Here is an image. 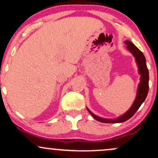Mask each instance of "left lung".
Instances as JSON below:
<instances>
[{"label":"left lung","instance_id":"left-lung-1","mask_svg":"<svg viewBox=\"0 0 158 158\" xmlns=\"http://www.w3.org/2000/svg\"><path fill=\"white\" fill-rule=\"evenodd\" d=\"M125 44L127 45V47L133 56H135V61L137 62V65L139 66V71L141 74V82L139 83L138 88V92H137L136 99L134 101L133 106L130 108L128 111H127L122 116L119 117L117 119L110 120V119H104V118H99V117L96 116L94 114H93L87 108L89 112L92 115L93 118L96 120H99L100 122H103V123H122L126 120H129L130 118L133 116V114L136 112L137 110L141 106L145 99H146V96L148 93V81H149V75H148V69L146 65V61H145V57L144 54L133 44L130 41H125Z\"/></svg>","mask_w":158,"mask_h":158}]
</instances>
